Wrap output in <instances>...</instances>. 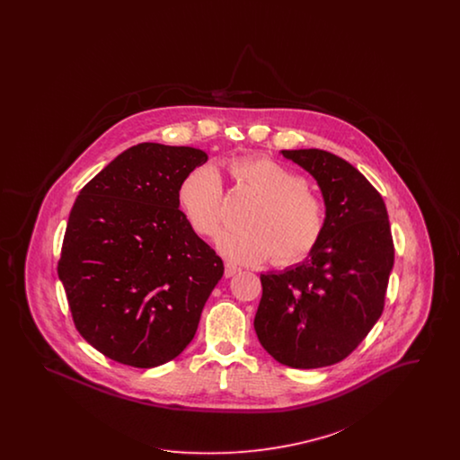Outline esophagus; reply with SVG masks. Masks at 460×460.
I'll use <instances>...</instances> for the list:
<instances>
[{
    "label": "esophagus",
    "mask_w": 460,
    "mask_h": 460,
    "mask_svg": "<svg viewBox=\"0 0 460 460\" xmlns=\"http://www.w3.org/2000/svg\"><path fill=\"white\" fill-rule=\"evenodd\" d=\"M238 272H240V269H238L236 265L226 263V267H224V276H226V278H233V276H236Z\"/></svg>",
    "instance_id": "1"
}]
</instances>
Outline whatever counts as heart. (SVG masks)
Segmentation results:
<instances>
[{
	"instance_id": "heart-1",
	"label": "heart",
	"mask_w": 460,
	"mask_h": 460,
	"mask_svg": "<svg viewBox=\"0 0 460 460\" xmlns=\"http://www.w3.org/2000/svg\"><path fill=\"white\" fill-rule=\"evenodd\" d=\"M234 181L259 199L252 205L243 229H226L216 244L234 263H262L270 259L289 265L306 257L324 231L326 208L308 190L304 175L269 156L240 158L231 164ZM177 198L193 229L214 236L224 219V190L216 167L201 165L184 175Z\"/></svg>"
}]
</instances>
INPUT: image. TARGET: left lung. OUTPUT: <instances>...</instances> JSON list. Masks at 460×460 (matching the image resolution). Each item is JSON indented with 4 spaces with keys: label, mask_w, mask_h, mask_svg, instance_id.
Returning <instances> with one entry per match:
<instances>
[{
    "label": "left lung",
    "mask_w": 460,
    "mask_h": 460,
    "mask_svg": "<svg viewBox=\"0 0 460 460\" xmlns=\"http://www.w3.org/2000/svg\"><path fill=\"white\" fill-rule=\"evenodd\" d=\"M281 154L317 181L326 220L304 262L261 274L253 326L279 364L317 369L349 357L381 317L394 240L383 198L347 160L317 148Z\"/></svg>",
    "instance_id": "obj_1"
}]
</instances>
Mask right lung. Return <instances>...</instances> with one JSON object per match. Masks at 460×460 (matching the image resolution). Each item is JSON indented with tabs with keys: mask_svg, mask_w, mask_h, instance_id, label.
Returning <instances> with one entry per match:
<instances>
[{
	"mask_svg": "<svg viewBox=\"0 0 460 460\" xmlns=\"http://www.w3.org/2000/svg\"><path fill=\"white\" fill-rule=\"evenodd\" d=\"M207 160L191 146L139 143L75 198L58 276L75 328L115 362L150 369L175 358L224 274L179 210L181 181Z\"/></svg>",
	"mask_w": 460,
	"mask_h": 460,
	"instance_id": "right-lung-1",
	"label": "right lung"
}]
</instances>
